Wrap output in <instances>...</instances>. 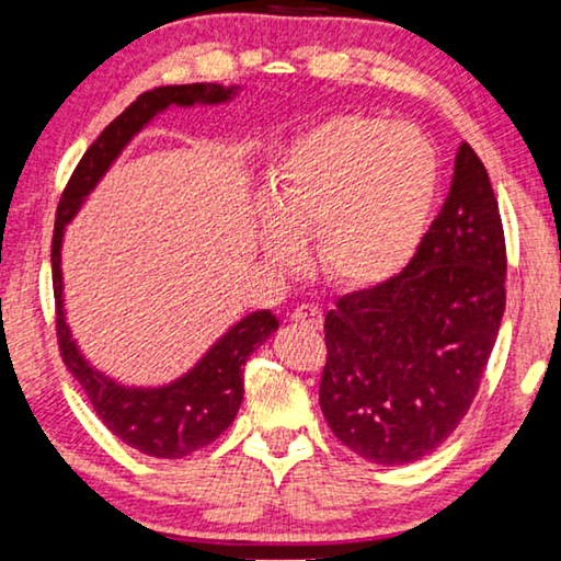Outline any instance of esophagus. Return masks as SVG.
I'll return each mask as SVG.
<instances>
[{
    "mask_svg": "<svg viewBox=\"0 0 561 561\" xmlns=\"http://www.w3.org/2000/svg\"><path fill=\"white\" fill-rule=\"evenodd\" d=\"M289 320L297 322V325L318 330L322 325V310L318 305H297L295 310H291Z\"/></svg>",
    "mask_w": 561,
    "mask_h": 561,
    "instance_id": "34e87169",
    "label": "esophagus"
}]
</instances>
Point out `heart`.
Returning <instances> with one entry per match:
<instances>
[{
    "label": "heart",
    "instance_id": "1",
    "mask_svg": "<svg viewBox=\"0 0 561 561\" xmlns=\"http://www.w3.org/2000/svg\"><path fill=\"white\" fill-rule=\"evenodd\" d=\"M437 187V152L416 126L333 116L299 134L274 162L264 249L287 264L297 256V233L318 231V264L328 279L376 287L414 256Z\"/></svg>",
    "mask_w": 561,
    "mask_h": 561
}]
</instances>
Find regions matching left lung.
<instances>
[{
  "instance_id": "left-lung-1",
  "label": "left lung",
  "mask_w": 561,
  "mask_h": 561,
  "mask_svg": "<svg viewBox=\"0 0 561 561\" xmlns=\"http://www.w3.org/2000/svg\"><path fill=\"white\" fill-rule=\"evenodd\" d=\"M506 310V239L485 164L462 141L449 195L397 277L325 314L320 409L378 465L430 455L476 399Z\"/></svg>"
}]
</instances>
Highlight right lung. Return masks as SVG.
<instances>
[{
  "mask_svg": "<svg viewBox=\"0 0 561 561\" xmlns=\"http://www.w3.org/2000/svg\"><path fill=\"white\" fill-rule=\"evenodd\" d=\"M236 96V85L220 83H187L160 85L124 108L116 119L99 134V139L85 149L78 168L70 175L60 195L53 231V291H55V333H58L60 356L85 397L96 409L99 420L126 445L149 457L180 460L195 453L231 427L243 399V366L251 353L279 328L270 310L251 312L228 330L213 348L205 353L198 366L180 376L178 381L157 389H129L101 374L81 356L62 310V274L60 243L62 231L73 220L104 172L157 114L170 106L224 104Z\"/></svg>",
  "mask_w": 561,
  "mask_h": 561,
  "instance_id": "obj_1",
  "label": "right lung"
}]
</instances>
